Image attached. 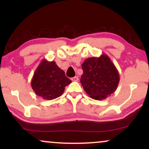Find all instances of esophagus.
<instances>
[{"label":"esophagus","mask_w":149,"mask_h":149,"mask_svg":"<svg viewBox=\"0 0 149 149\" xmlns=\"http://www.w3.org/2000/svg\"><path fill=\"white\" fill-rule=\"evenodd\" d=\"M71 80H72V81H78L79 78H78V77H72V78L71 79Z\"/></svg>","instance_id":"esophagus-1"}]
</instances>
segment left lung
Returning <instances> with one entry per match:
<instances>
[{
    "label": "left lung",
    "instance_id": "8db88e82",
    "mask_svg": "<svg viewBox=\"0 0 149 149\" xmlns=\"http://www.w3.org/2000/svg\"><path fill=\"white\" fill-rule=\"evenodd\" d=\"M82 69L81 85L91 98L102 100L116 91L119 74L107 54L86 59L82 64Z\"/></svg>",
    "mask_w": 149,
    "mask_h": 149
}]
</instances>
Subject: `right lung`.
<instances>
[{
	"instance_id": "obj_1",
	"label": "right lung",
	"mask_w": 149,
	"mask_h": 149,
	"mask_svg": "<svg viewBox=\"0 0 149 149\" xmlns=\"http://www.w3.org/2000/svg\"><path fill=\"white\" fill-rule=\"evenodd\" d=\"M71 82L56 62L42 60L34 73L31 86L36 95L51 100L62 95Z\"/></svg>"
}]
</instances>
